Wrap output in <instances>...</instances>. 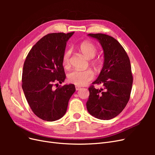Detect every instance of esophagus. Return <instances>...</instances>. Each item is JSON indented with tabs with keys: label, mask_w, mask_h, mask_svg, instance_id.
<instances>
[{
	"label": "esophagus",
	"mask_w": 155,
	"mask_h": 155,
	"mask_svg": "<svg viewBox=\"0 0 155 155\" xmlns=\"http://www.w3.org/2000/svg\"><path fill=\"white\" fill-rule=\"evenodd\" d=\"M75 88H76V91H79V89L81 88L80 87H78V86H76V87H75Z\"/></svg>",
	"instance_id": "obj_1"
}]
</instances>
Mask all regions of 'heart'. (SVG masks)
<instances>
[{
    "instance_id": "obj_1",
    "label": "heart",
    "mask_w": 155,
    "mask_h": 155,
    "mask_svg": "<svg viewBox=\"0 0 155 155\" xmlns=\"http://www.w3.org/2000/svg\"><path fill=\"white\" fill-rule=\"evenodd\" d=\"M79 50L87 59H91L89 63L96 72H99L101 70L104 64L103 59L97 58L93 59L97 53V46L91 41H83L79 46ZM71 50H67L64 52L62 58V64L64 68L68 69L71 64L70 61ZM94 74L91 69H87L83 71L74 70L67 75L68 81L74 85L78 86H85L92 80Z\"/></svg>"
}]
</instances>
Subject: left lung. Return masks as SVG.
Instances as JSON below:
<instances>
[{
	"mask_svg": "<svg viewBox=\"0 0 155 155\" xmlns=\"http://www.w3.org/2000/svg\"><path fill=\"white\" fill-rule=\"evenodd\" d=\"M100 41L104 51V67L96 80L88 88V112L95 118L109 120L118 116L129 100L133 77L129 56L114 37L103 34H89ZM102 84L100 90L94 84Z\"/></svg>",
	"mask_w": 155,
	"mask_h": 155,
	"instance_id": "obj_1",
	"label": "left lung"
}]
</instances>
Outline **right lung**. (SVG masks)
I'll use <instances>...</instances> for the list:
<instances>
[{
  "label": "right lung",
  "mask_w": 155,
  "mask_h": 155,
  "mask_svg": "<svg viewBox=\"0 0 155 155\" xmlns=\"http://www.w3.org/2000/svg\"><path fill=\"white\" fill-rule=\"evenodd\" d=\"M73 32L51 33L33 46L23 66L22 88L33 112L39 118L54 121L64 115L76 91L73 84L53 88L66 78L62 58Z\"/></svg>",
  "instance_id": "1"
}]
</instances>
